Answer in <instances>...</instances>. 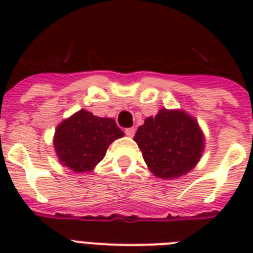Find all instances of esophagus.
<instances>
[{
	"label": "esophagus",
	"mask_w": 253,
	"mask_h": 253,
	"mask_svg": "<svg viewBox=\"0 0 253 253\" xmlns=\"http://www.w3.org/2000/svg\"><path fill=\"white\" fill-rule=\"evenodd\" d=\"M125 132H126L127 136H130V138H132V136H134V135H135V128H134V127L126 128V130H125Z\"/></svg>",
	"instance_id": "34e87169"
}]
</instances>
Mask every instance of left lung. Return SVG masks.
<instances>
[{"mask_svg":"<svg viewBox=\"0 0 253 253\" xmlns=\"http://www.w3.org/2000/svg\"><path fill=\"white\" fill-rule=\"evenodd\" d=\"M134 140L152 174L172 180L190 172L205 151V135L182 109H160L139 126Z\"/></svg>","mask_w":253,"mask_h":253,"instance_id":"1","label":"left lung"}]
</instances>
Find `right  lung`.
<instances>
[{"label":"right lung","instance_id":"1","mask_svg":"<svg viewBox=\"0 0 253 253\" xmlns=\"http://www.w3.org/2000/svg\"><path fill=\"white\" fill-rule=\"evenodd\" d=\"M125 136L113 118H101L81 109L59 123L53 147L61 166L75 173L94 169L106 155L107 147Z\"/></svg>","mask_w":253,"mask_h":253}]
</instances>
